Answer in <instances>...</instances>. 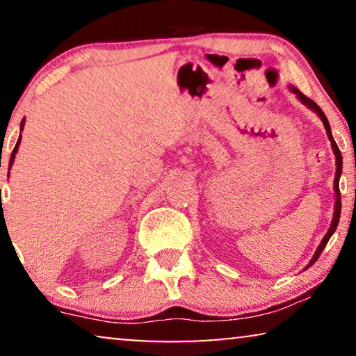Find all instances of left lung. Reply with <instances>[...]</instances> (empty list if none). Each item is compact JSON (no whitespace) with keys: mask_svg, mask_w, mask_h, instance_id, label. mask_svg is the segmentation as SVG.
<instances>
[{"mask_svg":"<svg viewBox=\"0 0 356 356\" xmlns=\"http://www.w3.org/2000/svg\"><path fill=\"white\" fill-rule=\"evenodd\" d=\"M290 88H292V92H293L295 95H297L300 102H302L303 104H307V106H308L309 109H313V111L316 113L319 118H321L324 127H326V132H327V137H329V140H330V145H332V149H334V154H335V164H337V169H335V179H334V190H335V209H334V218H332V222H330V227H329V230H327V234L324 235V238L321 240V243H319L316 253H314V257L312 258V261L308 263L307 268H309V266H312V264H314V261H316V259L319 258V254H321L323 250L326 248L329 238L332 237V234L335 232V229H337V224H339V219H340V208H342V202H340V190H339V179H340V174H342V154H340V149H339L337 143H335V140H334V137H332V132H330L329 121H327L326 114L323 113V109L319 108L318 104L313 102V99H309L308 97H305V95H303L302 92H300L298 88H295V87H290ZM307 268H305V269H307Z\"/></svg>","mask_w":356,"mask_h":356,"instance_id":"obj_1","label":"left lung"}]
</instances>
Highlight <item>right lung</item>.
Wrapping results in <instances>:
<instances>
[{"mask_svg": "<svg viewBox=\"0 0 356 356\" xmlns=\"http://www.w3.org/2000/svg\"><path fill=\"white\" fill-rule=\"evenodd\" d=\"M24 124H26V119H22V122H21V130L24 129ZM19 143H21V137H19V140H17V143H16V147H14V149H13L11 159H9V169H11V166H13V163H14V158H16V153H17Z\"/></svg>", "mask_w": 356, "mask_h": 356, "instance_id": "obj_1", "label": "right lung"}]
</instances>
